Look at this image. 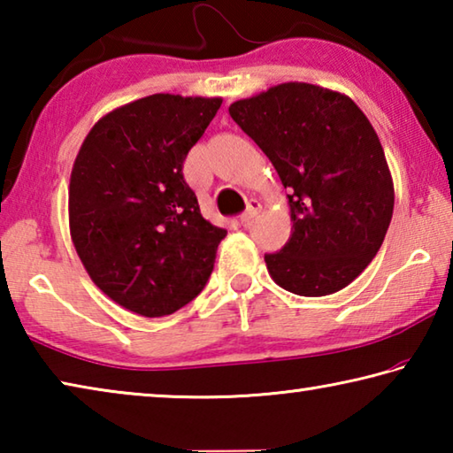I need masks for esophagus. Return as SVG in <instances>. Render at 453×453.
Returning <instances> with one entry per match:
<instances>
[{"instance_id": "34e87169", "label": "esophagus", "mask_w": 453, "mask_h": 453, "mask_svg": "<svg viewBox=\"0 0 453 453\" xmlns=\"http://www.w3.org/2000/svg\"><path fill=\"white\" fill-rule=\"evenodd\" d=\"M259 211H262V203H259L257 199H251V202L248 203V210L242 213L240 221H242V224H250V221L254 219Z\"/></svg>"}]
</instances>
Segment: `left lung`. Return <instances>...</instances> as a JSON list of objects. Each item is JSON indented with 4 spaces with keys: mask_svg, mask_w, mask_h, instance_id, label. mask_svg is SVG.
<instances>
[{
    "mask_svg": "<svg viewBox=\"0 0 453 453\" xmlns=\"http://www.w3.org/2000/svg\"><path fill=\"white\" fill-rule=\"evenodd\" d=\"M229 116L289 189L291 235L265 265L280 288L321 297L349 286L381 248L394 180L370 119L340 91L288 81L237 99Z\"/></svg>",
    "mask_w": 453,
    "mask_h": 453,
    "instance_id": "left-lung-1",
    "label": "left lung"
}]
</instances>
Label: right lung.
I'll return each mask as SVG.
<instances>
[{"label": "right lung", "mask_w": 453, "mask_h": 453, "mask_svg": "<svg viewBox=\"0 0 453 453\" xmlns=\"http://www.w3.org/2000/svg\"><path fill=\"white\" fill-rule=\"evenodd\" d=\"M221 97L153 94L89 129L70 178V234L91 281L143 318L178 311L203 289L226 229L183 180L188 151Z\"/></svg>", "instance_id": "obj_1"}]
</instances>
